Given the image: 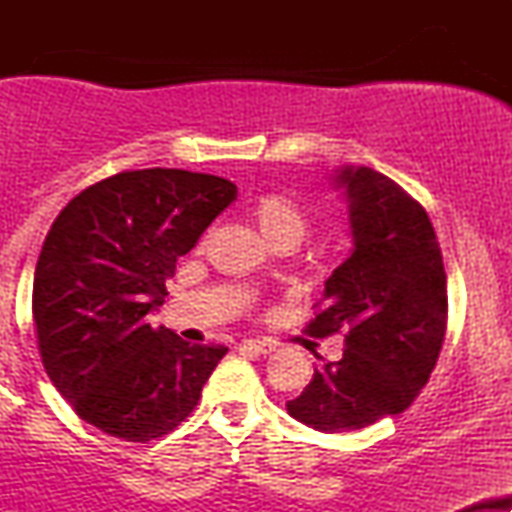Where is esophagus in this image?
Segmentation results:
<instances>
[{
	"instance_id": "esophagus-1",
	"label": "esophagus",
	"mask_w": 512,
	"mask_h": 512,
	"mask_svg": "<svg viewBox=\"0 0 512 512\" xmlns=\"http://www.w3.org/2000/svg\"><path fill=\"white\" fill-rule=\"evenodd\" d=\"M240 349L252 351V354H272L276 349V342H272V339H245L240 344Z\"/></svg>"
}]
</instances>
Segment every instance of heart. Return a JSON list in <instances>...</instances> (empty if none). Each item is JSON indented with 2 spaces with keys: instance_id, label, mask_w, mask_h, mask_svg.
<instances>
[{
  "instance_id": "1",
  "label": "heart",
  "mask_w": 512,
  "mask_h": 512,
  "mask_svg": "<svg viewBox=\"0 0 512 512\" xmlns=\"http://www.w3.org/2000/svg\"><path fill=\"white\" fill-rule=\"evenodd\" d=\"M250 219L264 240L274 245H298L308 231V211L289 192H262L248 204Z\"/></svg>"
}]
</instances>
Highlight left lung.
<instances>
[{
  "label": "left lung",
  "instance_id": "1",
  "mask_svg": "<svg viewBox=\"0 0 512 512\" xmlns=\"http://www.w3.org/2000/svg\"><path fill=\"white\" fill-rule=\"evenodd\" d=\"M354 252L325 281L305 332L344 334V356L315 368L286 404L317 431H356L397 416L424 390L448 330V279L426 209L395 180L344 168Z\"/></svg>",
  "mask_w": 512,
  "mask_h": 512
}]
</instances>
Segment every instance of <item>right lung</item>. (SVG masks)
<instances>
[{
	"label": "right lung",
	"instance_id": "add662e5",
	"mask_svg": "<svg viewBox=\"0 0 512 512\" xmlns=\"http://www.w3.org/2000/svg\"><path fill=\"white\" fill-rule=\"evenodd\" d=\"M231 180L180 168L122 170L86 187L45 236L33 325L45 373L79 419L129 443L178 428L226 356L151 327L175 262L236 199Z\"/></svg>",
	"mask_w": 512,
	"mask_h": 512
}]
</instances>
